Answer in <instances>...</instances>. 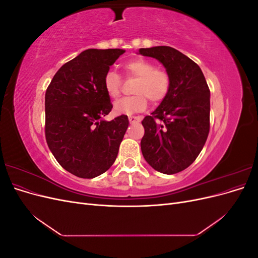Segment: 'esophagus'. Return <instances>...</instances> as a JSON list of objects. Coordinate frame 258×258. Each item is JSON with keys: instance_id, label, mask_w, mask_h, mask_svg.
Here are the masks:
<instances>
[{"instance_id": "obj_1", "label": "esophagus", "mask_w": 258, "mask_h": 258, "mask_svg": "<svg viewBox=\"0 0 258 258\" xmlns=\"http://www.w3.org/2000/svg\"><path fill=\"white\" fill-rule=\"evenodd\" d=\"M140 120H141V117H140V116H129L130 123H134V122H137V121H140Z\"/></svg>"}]
</instances>
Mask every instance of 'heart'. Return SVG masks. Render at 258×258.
<instances>
[{
  "label": "heart",
  "mask_w": 258,
  "mask_h": 258,
  "mask_svg": "<svg viewBox=\"0 0 258 258\" xmlns=\"http://www.w3.org/2000/svg\"><path fill=\"white\" fill-rule=\"evenodd\" d=\"M122 68L127 76L138 77L134 87L135 96L122 98L114 103V111L119 115H131L144 111L148 100L159 103L168 95L170 89V77L161 70L156 69L153 62L145 59H135L126 62ZM103 86L106 93L113 99L118 98L121 90V79L115 71H108L104 79Z\"/></svg>",
  "instance_id": "b5f03b06"
}]
</instances>
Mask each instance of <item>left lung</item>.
<instances>
[{
    "label": "left lung",
    "mask_w": 258,
    "mask_h": 258,
    "mask_svg": "<svg viewBox=\"0 0 258 258\" xmlns=\"http://www.w3.org/2000/svg\"><path fill=\"white\" fill-rule=\"evenodd\" d=\"M161 62L170 89L159 106L142 120L141 151L155 170L174 174L196 160L210 130V89L199 66L169 46L140 48Z\"/></svg>",
    "instance_id": "obj_1"
}]
</instances>
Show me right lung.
<instances>
[{
    "label": "right lung",
    "mask_w": 258,
    "mask_h": 258,
    "mask_svg": "<svg viewBox=\"0 0 258 258\" xmlns=\"http://www.w3.org/2000/svg\"><path fill=\"white\" fill-rule=\"evenodd\" d=\"M123 49H87L62 66L45 95L46 142L59 165L76 176L93 178L111 168L129 120L112 110L103 79Z\"/></svg>",
    "instance_id": "add662e5"
}]
</instances>
